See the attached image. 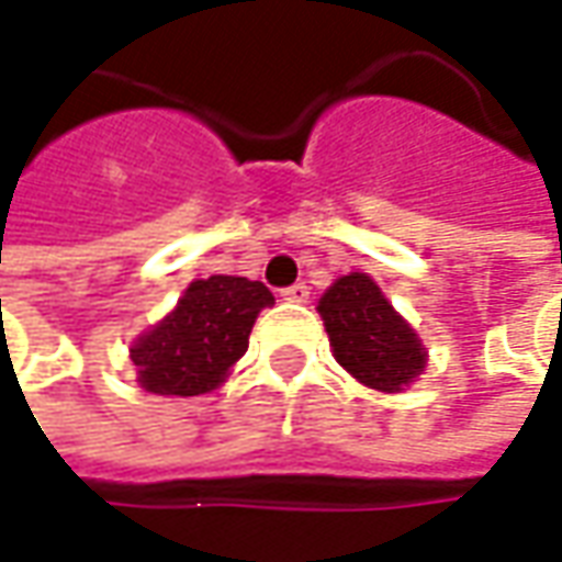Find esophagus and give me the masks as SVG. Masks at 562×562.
I'll list each match as a JSON object with an SVG mask.
<instances>
[{
	"label": "esophagus",
	"instance_id": "esophagus-1",
	"mask_svg": "<svg viewBox=\"0 0 562 562\" xmlns=\"http://www.w3.org/2000/svg\"><path fill=\"white\" fill-rule=\"evenodd\" d=\"M280 295H282V299H285V302H299V305H302V302H307V295H311V292H307L305 282H295V285L282 289Z\"/></svg>",
	"mask_w": 562,
	"mask_h": 562
}]
</instances>
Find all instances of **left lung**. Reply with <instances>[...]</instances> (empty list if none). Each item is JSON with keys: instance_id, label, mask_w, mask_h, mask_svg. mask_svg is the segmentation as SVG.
Returning <instances> with one entry per match:
<instances>
[{"instance_id": "left-lung-1", "label": "left lung", "mask_w": 562, "mask_h": 562, "mask_svg": "<svg viewBox=\"0 0 562 562\" xmlns=\"http://www.w3.org/2000/svg\"><path fill=\"white\" fill-rule=\"evenodd\" d=\"M317 311L336 361L358 383L380 393H400L425 371L427 352L418 333L368 273L339 277L317 302Z\"/></svg>"}]
</instances>
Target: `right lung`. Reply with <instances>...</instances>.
I'll return each instance as SVG.
<instances>
[{"label":"right lung","mask_w":562,"mask_h":562,"mask_svg":"<svg viewBox=\"0 0 562 562\" xmlns=\"http://www.w3.org/2000/svg\"><path fill=\"white\" fill-rule=\"evenodd\" d=\"M273 305L263 282L245 277L194 280L157 327L137 336V383L157 396H201L216 390L248 352L257 314Z\"/></svg>","instance_id":"right-lung-1"}]
</instances>
